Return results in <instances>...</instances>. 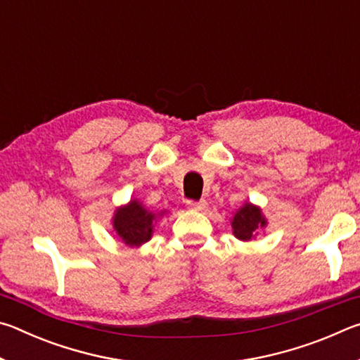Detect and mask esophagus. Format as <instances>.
<instances>
[{
  "label": "esophagus",
  "instance_id": "obj_1",
  "mask_svg": "<svg viewBox=\"0 0 360 360\" xmlns=\"http://www.w3.org/2000/svg\"><path fill=\"white\" fill-rule=\"evenodd\" d=\"M187 205H188V208L195 210V211H203V210H206V206H208L206 200H200V202H188Z\"/></svg>",
  "mask_w": 360,
  "mask_h": 360
}]
</instances>
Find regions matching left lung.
Wrapping results in <instances>:
<instances>
[{
    "instance_id": "obj_1",
    "label": "left lung",
    "mask_w": 360,
    "mask_h": 360,
    "mask_svg": "<svg viewBox=\"0 0 360 360\" xmlns=\"http://www.w3.org/2000/svg\"><path fill=\"white\" fill-rule=\"evenodd\" d=\"M265 225L266 219L262 214V210L252 203L243 205L231 219L233 235L241 241L252 240L257 235V230L264 229Z\"/></svg>"
}]
</instances>
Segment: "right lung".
I'll return each instance as SVG.
<instances>
[{
  "label": "right lung",
  "instance_id": "obj_1",
  "mask_svg": "<svg viewBox=\"0 0 360 360\" xmlns=\"http://www.w3.org/2000/svg\"><path fill=\"white\" fill-rule=\"evenodd\" d=\"M165 211L160 212V216ZM158 214L148 211L138 200H131L129 205L115 210L112 217V229L115 235L125 243L127 246H141L150 240L154 233V224Z\"/></svg>",
  "mask_w": 360,
  "mask_h": 360
}]
</instances>
